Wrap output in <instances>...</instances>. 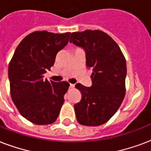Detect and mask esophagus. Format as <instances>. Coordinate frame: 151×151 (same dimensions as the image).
<instances>
[{"instance_id": "obj_1", "label": "esophagus", "mask_w": 151, "mask_h": 151, "mask_svg": "<svg viewBox=\"0 0 151 151\" xmlns=\"http://www.w3.org/2000/svg\"><path fill=\"white\" fill-rule=\"evenodd\" d=\"M74 87V85L73 84H70V88H73Z\"/></svg>"}]
</instances>
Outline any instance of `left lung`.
<instances>
[{
  "mask_svg": "<svg viewBox=\"0 0 151 151\" xmlns=\"http://www.w3.org/2000/svg\"><path fill=\"white\" fill-rule=\"evenodd\" d=\"M70 42L83 48L86 65L93 70L90 87L76 85L81 93L74 104L76 117L80 124L99 126L113 116L124 100L126 60L118 44L102 31L73 32Z\"/></svg>",
  "mask_w": 151,
  "mask_h": 151,
  "instance_id": "obj_1",
  "label": "left lung"
}]
</instances>
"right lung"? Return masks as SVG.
Returning <instances> with one entry per match:
<instances>
[{
    "instance_id": "right-lung-1",
    "label": "right lung",
    "mask_w": 151,
    "mask_h": 151,
    "mask_svg": "<svg viewBox=\"0 0 151 151\" xmlns=\"http://www.w3.org/2000/svg\"><path fill=\"white\" fill-rule=\"evenodd\" d=\"M70 32H34L19 42L9 65L10 92L22 116L38 125L56 120L70 84L44 80L58 52L69 42Z\"/></svg>"
}]
</instances>
